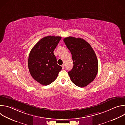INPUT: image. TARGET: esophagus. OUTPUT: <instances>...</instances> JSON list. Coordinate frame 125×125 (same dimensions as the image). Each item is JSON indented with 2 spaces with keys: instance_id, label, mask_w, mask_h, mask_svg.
<instances>
[{
  "instance_id": "34e87169",
  "label": "esophagus",
  "mask_w": 125,
  "mask_h": 125,
  "mask_svg": "<svg viewBox=\"0 0 125 125\" xmlns=\"http://www.w3.org/2000/svg\"><path fill=\"white\" fill-rule=\"evenodd\" d=\"M62 68L63 69H64L65 68V66H64V65H62Z\"/></svg>"
}]
</instances>
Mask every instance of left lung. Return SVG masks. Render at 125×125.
Returning a JSON list of instances; mask_svg holds the SVG:
<instances>
[{
    "label": "left lung",
    "instance_id": "left-lung-1",
    "mask_svg": "<svg viewBox=\"0 0 125 125\" xmlns=\"http://www.w3.org/2000/svg\"><path fill=\"white\" fill-rule=\"evenodd\" d=\"M63 41L73 61V68L68 72L71 80L78 86H86L94 80L98 73L95 53L91 45L83 39L69 37Z\"/></svg>",
    "mask_w": 125,
    "mask_h": 125
}]
</instances>
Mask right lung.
<instances>
[{"label": "right lung", "instance_id": "1", "mask_svg": "<svg viewBox=\"0 0 125 125\" xmlns=\"http://www.w3.org/2000/svg\"><path fill=\"white\" fill-rule=\"evenodd\" d=\"M61 39L60 37L47 36L42 39L30 51L28 67L33 79L42 85L54 81L62 69L57 64L54 50Z\"/></svg>", "mask_w": 125, "mask_h": 125}]
</instances>
